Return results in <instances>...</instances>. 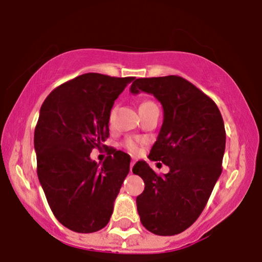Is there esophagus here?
Instances as JSON below:
<instances>
[{
    "label": "esophagus",
    "instance_id": "esophagus-1",
    "mask_svg": "<svg viewBox=\"0 0 262 262\" xmlns=\"http://www.w3.org/2000/svg\"><path fill=\"white\" fill-rule=\"evenodd\" d=\"M133 165H134V161H132L130 162V173H132V170H133Z\"/></svg>",
    "mask_w": 262,
    "mask_h": 262
}]
</instances>
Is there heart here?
Masks as SVG:
<instances>
[{"mask_svg":"<svg viewBox=\"0 0 262 262\" xmlns=\"http://www.w3.org/2000/svg\"><path fill=\"white\" fill-rule=\"evenodd\" d=\"M154 105H156L155 102H152L150 100H144L140 104V108L147 107V106H154ZM114 112H115V110H112L111 115H110V122H112V117H114ZM124 147L127 148L129 152H132V154H137V152L140 150V141H139L138 139L128 138V139H125V141H124Z\"/></svg>","mask_w":262,"mask_h":262,"instance_id":"b5f03b06","label":"heart"}]
</instances>
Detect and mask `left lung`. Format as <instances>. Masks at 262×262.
<instances>
[{
  "mask_svg": "<svg viewBox=\"0 0 262 262\" xmlns=\"http://www.w3.org/2000/svg\"><path fill=\"white\" fill-rule=\"evenodd\" d=\"M130 92L154 94L163 106V124L148 157L170 169L158 175L145 161L134 164L133 173L145 184L138 213L150 232L174 236L198 219L223 170V116L207 94L180 76L137 78Z\"/></svg>",
  "mask_w": 262,
  "mask_h": 262,
  "instance_id": "left-lung-1",
  "label": "left lung"
}]
</instances>
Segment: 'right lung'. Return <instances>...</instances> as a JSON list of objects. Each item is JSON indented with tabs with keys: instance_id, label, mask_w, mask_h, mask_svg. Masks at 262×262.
I'll list each match as a JSON object with an SVG mask.
<instances>
[{
	"instance_id": "obj_1",
	"label": "right lung",
	"mask_w": 262,
	"mask_h": 262,
	"mask_svg": "<svg viewBox=\"0 0 262 262\" xmlns=\"http://www.w3.org/2000/svg\"><path fill=\"white\" fill-rule=\"evenodd\" d=\"M134 77L89 72L53 89L35 128L38 180L60 224L78 233L110 221L114 202L129 173L128 154L108 148L99 165L89 155L106 150L111 108Z\"/></svg>"
}]
</instances>
